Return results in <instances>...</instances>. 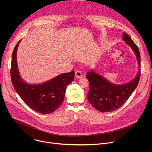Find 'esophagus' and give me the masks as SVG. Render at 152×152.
<instances>
[{
  "label": "esophagus",
  "instance_id": "esophagus-1",
  "mask_svg": "<svg viewBox=\"0 0 152 152\" xmlns=\"http://www.w3.org/2000/svg\"><path fill=\"white\" fill-rule=\"evenodd\" d=\"M82 73L79 71H76L75 72V77L76 78H80L82 77Z\"/></svg>",
  "mask_w": 152,
  "mask_h": 152
}]
</instances>
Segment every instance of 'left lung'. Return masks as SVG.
<instances>
[{
	"mask_svg": "<svg viewBox=\"0 0 152 152\" xmlns=\"http://www.w3.org/2000/svg\"><path fill=\"white\" fill-rule=\"evenodd\" d=\"M123 40L132 48L138 63V72L133 80L123 85H116L92 70L86 75L89 81L88 100L95 109L102 113L113 111L121 107L134 91L140 81L141 58L139 49L132 38L124 32Z\"/></svg>",
	"mask_w": 152,
	"mask_h": 152,
	"instance_id": "left-lung-1",
	"label": "left lung"
}]
</instances>
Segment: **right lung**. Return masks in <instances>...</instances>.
Segmentation results:
<instances>
[{
	"instance_id": "right-lung-1",
	"label": "right lung",
	"mask_w": 152,
	"mask_h": 152,
	"mask_svg": "<svg viewBox=\"0 0 152 152\" xmlns=\"http://www.w3.org/2000/svg\"><path fill=\"white\" fill-rule=\"evenodd\" d=\"M20 40L13 50L11 79L21 99L33 110L42 114L54 112L64 101L67 85L73 81L75 71L62 73L41 84H29L21 79L17 66V50Z\"/></svg>"
}]
</instances>
